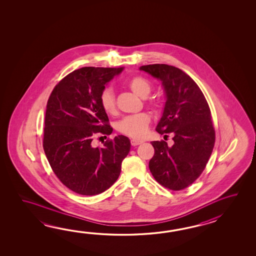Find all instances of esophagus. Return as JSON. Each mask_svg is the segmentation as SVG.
<instances>
[{
  "mask_svg": "<svg viewBox=\"0 0 256 256\" xmlns=\"http://www.w3.org/2000/svg\"><path fill=\"white\" fill-rule=\"evenodd\" d=\"M142 141H140V140H136V139H132L130 140V144L132 146H139V144H141Z\"/></svg>",
  "mask_w": 256,
  "mask_h": 256,
  "instance_id": "obj_1",
  "label": "esophagus"
}]
</instances>
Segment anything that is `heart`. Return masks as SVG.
<instances>
[{"label":"heart","instance_id":"heart-1","mask_svg":"<svg viewBox=\"0 0 256 256\" xmlns=\"http://www.w3.org/2000/svg\"><path fill=\"white\" fill-rule=\"evenodd\" d=\"M127 86L130 88L132 92L136 93V95H138L141 98H146L152 88L150 82L146 78L141 76L132 78L127 82ZM100 102L106 114H116L114 93L110 88H105L102 92L100 96ZM150 122L151 117L144 112L129 115L122 118L117 124V130L126 136L139 139L146 134Z\"/></svg>","mask_w":256,"mask_h":256}]
</instances>
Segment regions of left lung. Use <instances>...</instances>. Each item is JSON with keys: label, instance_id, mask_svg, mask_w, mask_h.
I'll list each match as a JSON object with an SVG mask.
<instances>
[{"label": "left lung", "instance_id": "1", "mask_svg": "<svg viewBox=\"0 0 256 256\" xmlns=\"http://www.w3.org/2000/svg\"><path fill=\"white\" fill-rule=\"evenodd\" d=\"M162 83L166 95L163 114L156 130L174 134V144L154 141L149 169L159 184L172 190L191 185L200 176L212 152L215 130L210 110L200 88L185 72L166 64L142 66Z\"/></svg>", "mask_w": 256, "mask_h": 256}]
</instances>
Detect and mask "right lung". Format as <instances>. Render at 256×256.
Listing matches in <instances>:
<instances>
[{
	"label": "right lung",
	"instance_id": "right-lung-1",
	"mask_svg": "<svg viewBox=\"0 0 256 256\" xmlns=\"http://www.w3.org/2000/svg\"><path fill=\"white\" fill-rule=\"evenodd\" d=\"M124 68L85 66L54 88L46 105L43 147L56 176L64 185L84 196L98 195L118 180L122 162L130 152L124 136L93 146L96 134L112 132L100 96Z\"/></svg>",
	"mask_w": 256,
	"mask_h": 256
}]
</instances>
